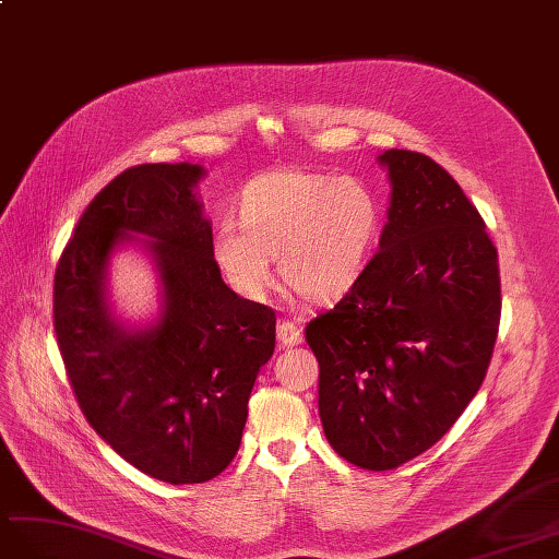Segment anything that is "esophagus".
I'll return each instance as SVG.
<instances>
[{
	"mask_svg": "<svg viewBox=\"0 0 559 559\" xmlns=\"http://www.w3.org/2000/svg\"><path fill=\"white\" fill-rule=\"evenodd\" d=\"M301 326H298L296 322L292 320H280L277 322V342L280 346L289 348V346H298L301 344Z\"/></svg>",
	"mask_w": 559,
	"mask_h": 559,
	"instance_id": "obj_1",
	"label": "esophagus"
}]
</instances>
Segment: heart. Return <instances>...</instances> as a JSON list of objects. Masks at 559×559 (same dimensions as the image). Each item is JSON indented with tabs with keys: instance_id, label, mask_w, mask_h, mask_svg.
Wrapping results in <instances>:
<instances>
[{
	"instance_id": "b5f03b06",
	"label": "heart",
	"mask_w": 559,
	"mask_h": 559,
	"mask_svg": "<svg viewBox=\"0 0 559 559\" xmlns=\"http://www.w3.org/2000/svg\"><path fill=\"white\" fill-rule=\"evenodd\" d=\"M239 225L225 221L213 235V261L247 301H263L282 282L306 301L344 296L370 261L382 206L360 177L272 170L243 189Z\"/></svg>"
}]
</instances>
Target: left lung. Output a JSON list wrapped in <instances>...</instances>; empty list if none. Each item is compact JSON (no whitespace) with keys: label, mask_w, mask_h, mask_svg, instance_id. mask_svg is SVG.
Instances as JSON below:
<instances>
[{"label":"left lung","mask_w":559,"mask_h":559,"mask_svg":"<svg viewBox=\"0 0 559 559\" xmlns=\"http://www.w3.org/2000/svg\"><path fill=\"white\" fill-rule=\"evenodd\" d=\"M379 249L332 310L306 326L320 365L326 441L384 472L429 451L479 391L498 336V251L437 160L389 148Z\"/></svg>","instance_id":"1"}]
</instances>
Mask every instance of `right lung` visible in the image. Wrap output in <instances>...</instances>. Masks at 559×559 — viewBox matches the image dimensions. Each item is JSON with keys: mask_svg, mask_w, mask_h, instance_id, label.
Here are the masks:
<instances>
[{"mask_svg": "<svg viewBox=\"0 0 559 559\" xmlns=\"http://www.w3.org/2000/svg\"><path fill=\"white\" fill-rule=\"evenodd\" d=\"M197 163L128 168L92 199L53 275V332L92 429L132 467L203 484L239 451L249 396L275 350V312L227 287ZM138 242L162 287L144 328L107 304L112 253Z\"/></svg>", "mask_w": 559, "mask_h": 559, "instance_id": "right-lung-1", "label": "right lung"}]
</instances>
